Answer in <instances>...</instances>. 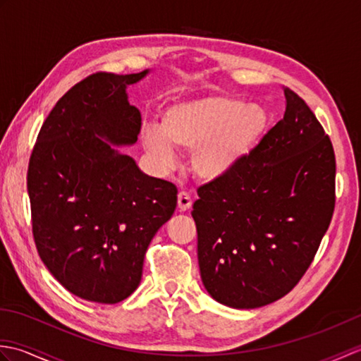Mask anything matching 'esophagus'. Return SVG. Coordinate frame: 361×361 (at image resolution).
I'll list each match as a JSON object with an SVG mask.
<instances>
[{"label": "esophagus", "mask_w": 361, "mask_h": 361, "mask_svg": "<svg viewBox=\"0 0 361 361\" xmlns=\"http://www.w3.org/2000/svg\"><path fill=\"white\" fill-rule=\"evenodd\" d=\"M192 206V197H190L185 190H181L178 194V209L180 211H188Z\"/></svg>", "instance_id": "34e87169"}]
</instances>
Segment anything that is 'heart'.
Masks as SVG:
<instances>
[{
	"instance_id": "heart-1",
	"label": "heart",
	"mask_w": 361,
	"mask_h": 361,
	"mask_svg": "<svg viewBox=\"0 0 361 361\" xmlns=\"http://www.w3.org/2000/svg\"><path fill=\"white\" fill-rule=\"evenodd\" d=\"M268 122V113L257 104L237 97H204L167 106L161 114V128L142 130V144L166 167L175 161L172 145L194 152V173L211 181L228 175L256 149Z\"/></svg>"
}]
</instances>
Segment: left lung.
Masks as SVG:
<instances>
[{
  "instance_id": "left-lung-1",
  "label": "left lung",
  "mask_w": 361,
  "mask_h": 361,
  "mask_svg": "<svg viewBox=\"0 0 361 361\" xmlns=\"http://www.w3.org/2000/svg\"><path fill=\"white\" fill-rule=\"evenodd\" d=\"M283 118L228 175L198 188L192 217L206 290L256 309L296 287L335 209V152L315 113L283 88Z\"/></svg>"
}]
</instances>
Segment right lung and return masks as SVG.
<instances>
[{"instance_id":"obj_1","label":"right lung","mask_w":361,"mask_h":361,"mask_svg":"<svg viewBox=\"0 0 361 361\" xmlns=\"http://www.w3.org/2000/svg\"><path fill=\"white\" fill-rule=\"evenodd\" d=\"M147 71H99L59 99L27 167L32 234L43 264L71 293L116 304L140 286L153 235L178 190L142 173L110 144H133L141 114L126 88Z\"/></svg>"}]
</instances>
